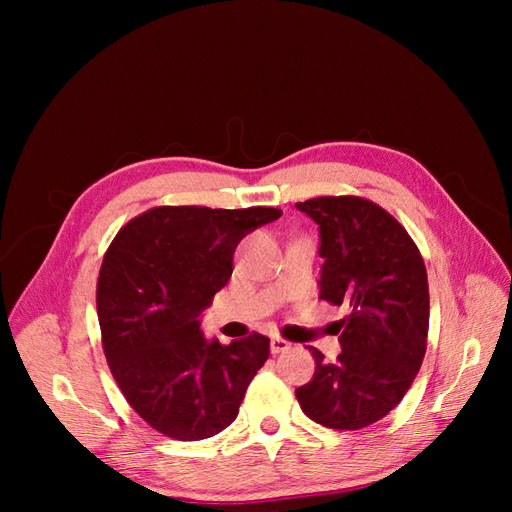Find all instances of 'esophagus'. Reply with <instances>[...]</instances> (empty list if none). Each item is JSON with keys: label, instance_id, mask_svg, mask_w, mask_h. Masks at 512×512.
I'll list each match as a JSON object with an SVG mask.
<instances>
[{"label": "esophagus", "instance_id": "34e87169", "mask_svg": "<svg viewBox=\"0 0 512 512\" xmlns=\"http://www.w3.org/2000/svg\"><path fill=\"white\" fill-rule=\"evenodd\" d=\"M288 348H290V342H286L284 337H271V352H273V354L286 352Z\"/></svg>", "mask_w": 512, "mask_h": 512}]
</instances>
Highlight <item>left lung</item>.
Returning <instances> with one entry per match:
<instances>
[{
    "instance_id": "8db88e82",
    "label": "left lung",
    "mask_w": 512,
    "mask_h": 512,
    "mask_svg": "<svg viewBox=\"0 0 512 512\" xmlns=\"http://www.w3.org/2000/svg\"><path fill=\"white\" fill-rule=\"evenodd\" d=\"M320 228V299L344 305L335 363L309 346L316 371L299 386L301 410L329 429H361L389 414L421 369L429 286L421 252L389 211L361 196L294 205Z\"/></svg>"
}]
</instances>
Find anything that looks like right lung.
<instances>
[{
    "label": "right lung",
    "instance_id": "add662e5",
    "mask_svg": "<svg viewBox=\"0 0 512 512\" xmlns=\"http://www.w3.org/2000/svg\"><path fill=\"white\" fill-rule=\"evenodd\" d=\"M282 215L273 207H153L104 254L96 305L106 363L132 410L164 436L194 442L226 429L269 339L207 342L200 312L232 275L239 241Z\"/></svg>",
    "mask_w": 512,
    "mask_h": 512
}]
</instances>
